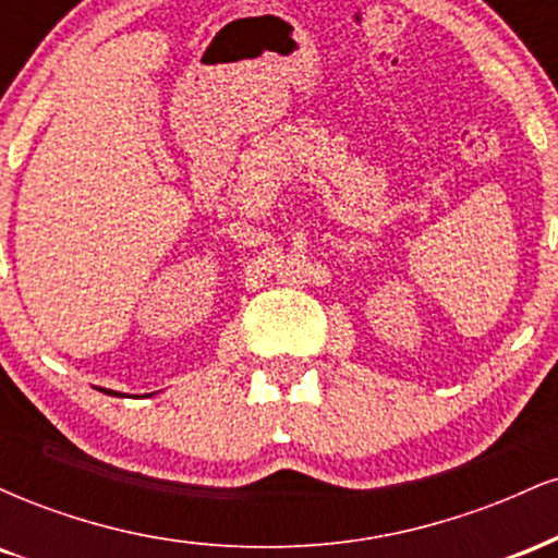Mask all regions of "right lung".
<instances>
[{
	"label": "right lung",
	"mask_w": 558,
	"mask_h": 558,
	"mask_svg": "<svg viewBox=\"0 0 558 558\" xmlns=\"http://www.w3.org/2000/svg\"><path fill=\"white\" fill-rule=\"evenodd\" d=\"M105 393H110V396H120L118 390H107V388H105Z\"/></svg>",
	"instance_id": "add662e5"
}]
</instances>
